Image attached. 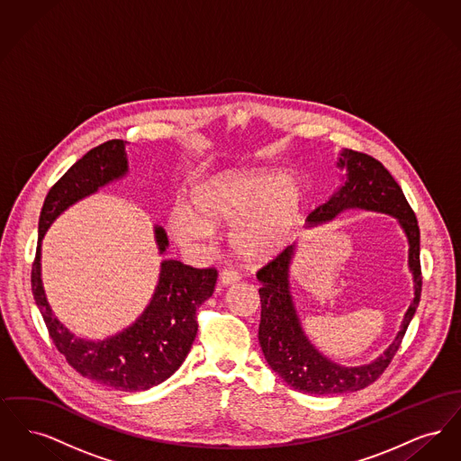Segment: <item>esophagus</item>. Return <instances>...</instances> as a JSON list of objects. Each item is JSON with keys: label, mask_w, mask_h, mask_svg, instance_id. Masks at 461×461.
Here are the masks:
<instances>
[{"label": "esophagus", "mask_w": 461, "mask_h": 461, "mask_svg": "<svg viewBox=\"0 0 461 461\" xmlns=\"http://www.w3.org/2000/svg\"><path fill=\"white\" fill-rule=\"evenodd\" d=\"M239 282H240V275H239L237 271H231V269H224V271L221 273V286L235 285V284H239Z\"/></svg>", "instance_id": "34e87169"}]
</instances>
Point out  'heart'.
<instances>
[{
    "label": "heart",
    "mask_w": 461,
    "mask_h": 461,
    "mask_svg": "<svg viewBox=\"0 0 461 461\" xmlns=\"http://www.w3.org/2000/svg\"><path fill=\"white\" fill-rule=\"evenodd\" d=\"M304 190L275 171H226L198 183L190 209L176 207L169 228L177 241L207 240L216 226H231L230 243L247 263H266L294 239L304 209Z\"/></svg>",
    "instance_id": "1"
}]
</instances>
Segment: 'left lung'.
<instances>
[{
    "label": "left lung",
    "mask_w": 461,
    "mask_h": 461,
    "mask_svg": "<svg viewBox=\"0 0 461 461\" xmlns=\"http://www.w3.org/2000/svg\"><path fill=\"white\" fill-rule=\"evenodd\" d=\"M337 167L346 171L342 185L323 205L307 216V228L335 220L348 209H363L393 216L399 221L410 245L408 266L413 275L415 297L404 312L401 330L384 354L368 365L342 366L318 351L301 325L290 292V266L295 256V245L286 247L276 259L259 269L258 280L263 284L259 288V344L264 357L271 370L278 373L284 382L306 394H344L373 384L393 361L406 329L415 316L421 294L420 228L417 216L401 186L382 162L361 152L342 150Z\"/></svg>",
    "instance_id": "left-lung-1"
}]
</instances>
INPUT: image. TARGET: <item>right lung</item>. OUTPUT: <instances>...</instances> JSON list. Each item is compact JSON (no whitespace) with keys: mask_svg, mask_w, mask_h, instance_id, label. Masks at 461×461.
<instances>
[{"mask_svg":"<svg viewBox=\"0 0 461 461\" xmlns=\"http://www.w3.org/2000/svg\"><path fill=\"white\" fill-rule=\"evenodd\" d=\"M128 169L126 141L110 140L89 150L51 186L40 216L31 285L53 344L76 372L122 393H140L162 384L183 365L197 335L198 306L212 295L218 271L164 259L149 306L128 329L104 340L76 337L60 323L41 280V241L51 222L76 202L124 177ZM154 237L164 256L169 247L166 230L155 224Z\"/></svg>","mask_w":461,"mask_h":461,"instance_id":"1","label":"right lung"}]
</instances>
